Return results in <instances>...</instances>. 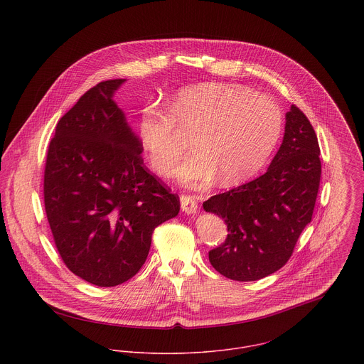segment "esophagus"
Here are the masks:
<instances>
[{
    "label": "esophagus",
    "mask_w": 364,
    "mask_h": 364,
    "mask_svg": "<svg viewBox=\"0 0 364 364\" xmlns=\"http://www.w3.org/2000/svg\"><path fill=\"white\" fill-rule=\"evenodd\" d=\"M181 208L188 213V214H193L198 211V202L195 199V196L191 195H182L181 196Z\"/></svg>",
    "instance_id": "1"
}]
</instances>
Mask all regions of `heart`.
Instances as JSON below:
<instances>
[{
    "mask_svg": "<svg viewBox=\"0 0 364 364\" xmlns=\"http://www.w3.org/2000/svg\"><path fill=\"white\" fill-rule=\"evenodd\" d=\"M166 110L146 106L140 112L139 140L151 168L168 176L186 147L181 134H192L195 153L176 169L191 186H206L217 175L225 185L250 178L273 153L283 126L276 102L237 84L182 88Z\"/></svg>",
    "mask_w": 364,
    "mask_h": 364,
    "instance_id": "heart-1",
    "label": "heart"
}]
</instances>
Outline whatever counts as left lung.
I'll list each match as a JSON object with an SVG mask.
<instances>
[{"label":"left lung","mask_w":364,"mask_h":364,"mask_svg":"<svg viewBox=\"0 0 364 364\" xmlns=\"http://www.w3.org/2000/svg\"><path fill=\"white\" fill-rule=\"evenodd\" d=\"M319 181L316 134L307 116L291 105L283 143L267 171L203 203L228 230L225 241L208 252L211 266L237 282L259 280L283 267L311 221Z\"/></svg>","instance_id":"1"}]
</instances>
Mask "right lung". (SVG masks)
Segmentation results:
<instances>
[{
	"mask_svg": "<svg viewBox=\"0 0 364 364\" xmlns=\"http://www.w3.org/2000/svg\"><path fill=\"white\" fill-rule=\"evenodd\" d=\"M124 80L88 90L57 123L45 166V208L55 248L78 277L100 287L132 279L153 232L179 198L146 168L139 137L113 101Z\"/></svg>",
	"mask_w": 364,
	"mask_h": 364,
	"instance_id": "obj_1",
	"label": "right lung"
}]
</instances>
